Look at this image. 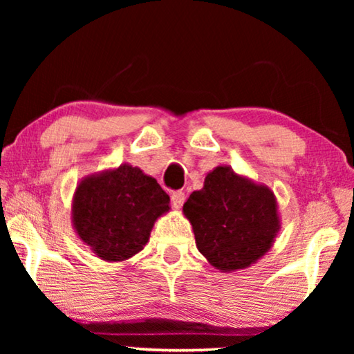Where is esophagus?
Segmentation results:
<instances>
[{
  "mask_svg": "<svg viewBox=\"0 0 354 354\" xmlns=\"http://www.w3.org/2000/svg\"><path fill=\"white\" fill-rule=\"evenodd\" d=\"M171 201H172V206L176 207V209H180L183 203H185V193L183 192H174L172 196H171Z\"/></svg>",
  "mask_w": 354,
  "mask_h": 354,
  "instance_id": "34e87169",
  "label": "esophagus"
}]
</instances>
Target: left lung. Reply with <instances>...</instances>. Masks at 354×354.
I'll return each instance as SVG.
<instances>
[{"mask_svg":"<svg viewBox=\"0 0 354 354\" xmlns=\"http://www.w3.org/2000/svg\"><path fill=\"white\" fill-rule=\"evenodd\" d=\"M196 248L212 268L235 272L258 263L280 232L279 203L264 183L217 166L183 205Z\"/></svg>","mask_w":354,"mask_h":354,"instance_id":"1","label":"left lung"}]
</instances>
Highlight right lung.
<instances>
[{"label":"right lung","instance_id":"1","mask_svg":"<svg viewBox=\"0 0 354 354\" xmlns=\"http://www.w3.org/2000/svg\"><path fill=\"white\" fill-rule=\"evenodd\" d=\"M169 201L156 178L124 162L77 183L72 227L96 258L122 263L145 248L154 222L171 209Z\"/></svg>","mask_w":354,"mask_h":354}]
</instances>
